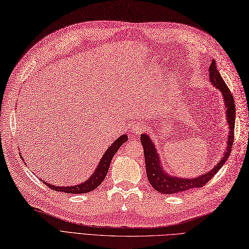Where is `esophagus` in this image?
Instances as JSON below:
<instances>
[{
  "label": "esophagus",
  "instance_id": "obj_1",
  "mask_svg": "<svg viewBox=\"0 0 249 249\" xmlns=\"http://www.w3.org/2000/svg\"><path fill=\"white\" fill-rule=\"evenodd\" d=\"M143 130V124L142 123H135L132 127H131V132L134 134H140L142 133V131Z\"/></svg>",
  "mask_w": 249,
  "mask_h": 249
}]
</instances>
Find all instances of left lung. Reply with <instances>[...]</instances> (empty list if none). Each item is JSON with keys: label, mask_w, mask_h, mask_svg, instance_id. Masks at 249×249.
Segmentation results:
<instances>
[{"label": "left lung", "mask_w": 249, "mask_h": 249, "mask_svg": "<svg viewBox=\"0 0 249 249\" xmlns=\"http://www.w3.org/2000/svg\"><path fill=\"white\" fill-rule=\"evenodd\" d=\"M209 79L216 89H218L220 91L224 101L227 123L229 125L227 149L224 151L221 159L209 172H206L205 174L199 175L196 178H182L179 177V176L171 175L170 173H167V171L164 170L161 160H160V155L156 149L155 142L151 139L150 134L142 133L141 135V142L143 147V154H145L147 177L152 187L158 192H160V194L172 195L178 194V192H182L188 189L203 187L205 184L209 182L214 177V175L220 170L221 166L226 163L230 156L232 142H234V128L236 118L235 100L228 86L223 82L217 68H216L214 60H212L209 67Z\"/></svg>", "instance_id": "8db88e82"}]
</instances>
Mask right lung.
Wrapping results in <instances>:
<instances>
[{"mask_svg":"<svg viewBox=\"0 0 249 249\" xmlns=\"http://www.w3.org/2000/svg\"><path fill=\"white\" fill-rule=\"evenodd\" d=\"M128 141V136L127 134H122L121 136H119V139H117L111 145L107 148V150L104 152V154L102 155L100 161L98 162L97 167L95 168L94 173L91 175V177L89 179H87L86 181L76 184V185H69V186H55L53 184H51L49 182H45L42 179L41 180L44 184H46L50 188L55 190V191H61V192H65V194H74V195H79V194H86V192H90L94 190L95 188H97L100 184L103 182V180L106 179L107 174L108 172V168L110 165L111 160H113L114 155L117 153V151L120 149L125 142ZM22 158V157H21Z\"/></svg>","mask_w":249,"mask_h":249,"instance_id":"add662e5","label":"right lung"}]
</instances>
